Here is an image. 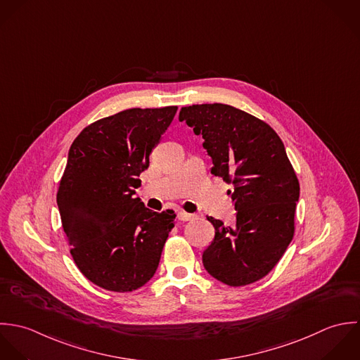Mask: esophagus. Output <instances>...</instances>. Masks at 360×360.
I'll list each match as a JSON object with an SVG mask.
<instances>
[{
  "label": "esophagus",
  "instance_id": "1",
  "mask_svg": "<svg viewBox=\"0 0 360 360\" xmlns=\"http://www.w3.org/2000/svg\"><path fill=\"white\" fill-rule=\"evenodd\" d=\"M178 218H179L181 221H191V219H193V218H195V216H193V214H191V213L179 212V214H178Z\"/></svg>",
  "mask_w": 360,
  "mask_h": 360
}]
</instances>
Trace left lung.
<instances>
[{"label": "left lung", "mask_w": 360, "mask_h": 360, "mask_svg": "<svg viewBox=\"0 0 360 360\" xmlns=\"http://www.w3.org/2000/svg\"><path fill=\"white\" fill-rule=\"evenodd\" d=\"M179 121L205 139L212 174L232 185L236 210L232 226L207 217L216 235L203 266L229 287L259 281L280 262L295 231L299 182L284 143L270 125L226 104L182 107Z\"/></svg>", "instance_id": "1"}]
</instances>
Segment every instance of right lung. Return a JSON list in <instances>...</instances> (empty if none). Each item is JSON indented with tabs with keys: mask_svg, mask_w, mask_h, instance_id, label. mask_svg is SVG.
Returning a JSON list of instances; mask_svg holds the SVG:
<instances>
[{
	"mask_svg": "<svg viewBox=\"0 0 360 360\" xmlns=\"http://www.w3.org/2000/svg\"><path fill=\"white\" fill-rule=\"evenodd\" d=\"M178 107L131 108L96 121L73 141L57 205L80 273L93 284L131 292L154 276L175 213L135 198L139 175Z\"/></svg>",
	"mask_w": 360,
	"mask_h": 360,
	"instance_id": "right-lung-1",
	"label": "right lung"
}]
</instances>
